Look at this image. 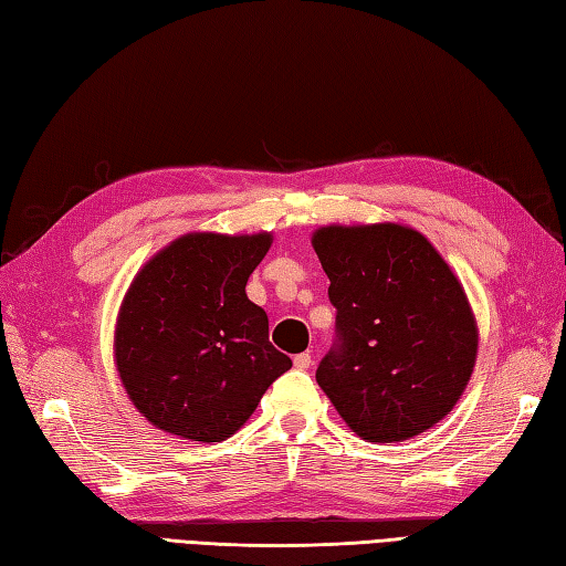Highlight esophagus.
Masks as SVG:
<instances>
[{
    "mask_svg": "<svg viewBox=\"0 0 566 566\" xmlns=\"http://www.w3.org/2000/svg\"><path fill=\"white\" fill-rule=\"evenodd\" d=\"M311 363H314V359H311L308 353H302V355L294 357V367H296V369H308Z\"/></svg>",
    "mask_w": 566,
    "mask_h": 566,
    "instance_id": "1",
    "label": "esophagus"
}]
</instances>
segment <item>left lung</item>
Listing matches in <instances>:
<instances>
[{"instance_id": "1", "label": "left lung", "mask_w": 566, "mask_h": 566, "mask_svg": "<svg viewBox=\"0 0 566 566\" xmlns=\"http://www.w3.org/2000/svg\"><path fill=\"white\" fill-rule=\"evenodd\" d=\"M338 308L318 387L355 436L403 442L448 416L472 379L479 328L462 282L403 223L321 226L311 235Z\"/></svg>"}]
</instances>
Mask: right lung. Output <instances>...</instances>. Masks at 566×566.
Returning <instances> with one entry per match:
<instances>
[{
    "instance_id": "obj_1",
    "label": "right lung",
    "mask_w": 566,
    "mask_h": 566,
    "mask_svg": "<svg viewBox=\"0 0 566 566\" xmlns=\"http://www.w3.org/2000/svg\"><path fill=\"white\" fill-rule=\"evenodd\" d=\"M272 233H185L143 264L118 308L114 363L138 413L163 432L221 442L292 359L270 343L245 284Z\"/></svg>"
}]
</instances>
